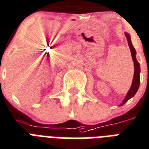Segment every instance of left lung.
I'll use <instances>...</instances> for the list:
<instances>
[{
    "mask_svg": "<svg viewBox=\"0 0 149 149\" xmlns=\"http://www.w3.org/2000/svg\"><path fill=\"white\" fill-rule=\"evenodd\" d=\"M125 36L127 37V42H128L130 49H131V56H132V60H133L134 61V74L133 81H132V85H131V88H130V90H129V92L127 94L126 97H125V99H124L120 106L124 105L131 97H133L134 95H135V93H137L138 88H139V85H140V64H139L138 61H137V59H136L135 49L134 48L133 45L131 43L130 35L125 33Z\"/></svg>",
    "mask_w": 149,
    "mask_h": 149,
    "instance_id": "8db88e82",
    "label": "left lung"
}]
</instances>
